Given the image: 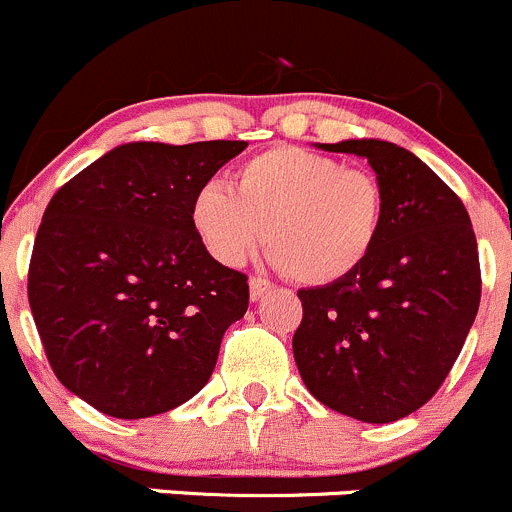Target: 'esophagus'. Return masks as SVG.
Wrapping results in <instances>:
<instances>
[{"label": "esophagus", "instance_id": "esophagus-1", "mask_svg": "<svg viewBox=\"0 0 512 512\" xmlns=\"http://www.w3.org/2000/svg\"><path fill=\"white\" fill-rule=\"evenodd\" d=\"M249 291H251V301H261V298L266 296V293L273 291V283L266 281V278L254 276L249 281Z\"/></svg>", "mask_w": 512, "mask_h": 512}]
</instances>
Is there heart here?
Here are the masks:
<instances>
[{"label":"heart","instance_id":"heart-1","mask_svg":"<svg viewBox=\"0 0 512 512\" xmlns=\"http://www.w3.org/2000/svg\"><path fill=\"white\" fill-rule=\"evenodd\" d=\"M386 196L373 174L333 156L278 144L234 171V189L211 179L191 196L194 234L216 261L241 266L266 234L271 261L293 281L326 286L373 254Z\"/></svg>","mask_w":512,"mask_h":512}]
</instances>
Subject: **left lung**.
<instances>
[{"mask_svg": "<svg viewBox=\"0 0 512 512\" xmlns=\"http://www.w3.org/2000/svg\"><path fill=\"white\" fill-rule=\"evenodd\" d=\"M368 159L386 219L358 271L301 288L298 373L316 401L363 423L428 403L453 368L480 303V263L463 201L416 154L381 139L316 144Z\"/></svg>", "mask_w": 512, "mask_h": 512, "instance_id": "obj_1", "label": "left lung"}]
</instances>
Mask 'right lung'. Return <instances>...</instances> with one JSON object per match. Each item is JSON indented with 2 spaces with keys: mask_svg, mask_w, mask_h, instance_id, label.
I'll return each instance as SVG.
<instances>
[{
  "mask_svg": "<svg viewBox=\"0 0 512 512\" xmlns=\"http://www.w3.org/2000/svg\"><path fill=\"white\" fill-rule=\"evenodd\" d=\"M246 141H129L79 171L44 211L29 306L67 391L111 418H151L209 383L249 308L244 273L216 261L191 196Z\"/></svg>",
  "mask_w": 512,
  "mask_h": 512,
  "instance_id": "1",
  "label": "right lung"
}]
</instances>
